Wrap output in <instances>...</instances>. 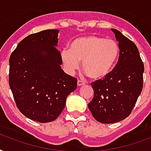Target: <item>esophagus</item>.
Here are the masks:
<instances>
[{"mask_svg":"<svg viewBox=\"0 0 151 151\" xmlns=\"http://www.w3.org/2000/svg\"><path fill=\"white\" fill-rule=\"evenodd\" d=\"M83 85H85V83H84V82L81 81V80H78V81H77V86H83Z\"/></svg>","mask_w":151,"mask_h":151,"instance_id":"esophagus-1","label":"esophagus"}]
</instances>
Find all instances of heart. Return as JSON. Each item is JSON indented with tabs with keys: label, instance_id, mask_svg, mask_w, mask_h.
<instances>
[{
	"label": "heart",
	"instance_id": "b5f03b06",
	"mask_svg": "<svg viewBox=\"0 0 151 151\" xmlns=\"http://www.w3.org/2000/svg\"><path fill=\"white\" fill-rule=\"evenodd\" d=\"M120 47L115 40L98 35L79 37L70 43V49L61 52V61L68 72L82 68L93 80L108 76L116 65Z\"/></svg>",
	"mask_w": 151,
	"mask_h": 151
}]
</instances>
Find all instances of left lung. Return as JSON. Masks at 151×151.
I'll use <instances>...</instances> for the list:
<instances>
[{"instance_id":"1","label":"left lung","mask_w":151,"mask_h":151,"mask_svg":"<svg viewBox=\"0 0 151 151\" xmlns=\"http://www.w3.org/2000/svg\"><path fill=\"white\" fill-rule=\"evenodd\" d=\"M120 47L118 62L108 76L91 83L94 94L88 108L97 121L113 124L130 115L142 90L144 65L137 46L111 29Z\"/></svg>"}]
</instances>
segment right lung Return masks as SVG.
<instances>
[{
	"instance_id": "1",
	"label": "right lung",
	"mask_w": 151,
	"mask_h": 151,
	"mask_svg": "<svg viewBox=\"0 0 151 151\" xmlns=\"http://www.w3.org/2000/svg\"><path fill=\"white\" fill-rule=\"evenodd\" d=\"M58 33L45 30L28 35L9 59V86L16 106L25 116L41 123L56 120L77 87V79L61 68Z\"/></svg>"
}]
</instances>
